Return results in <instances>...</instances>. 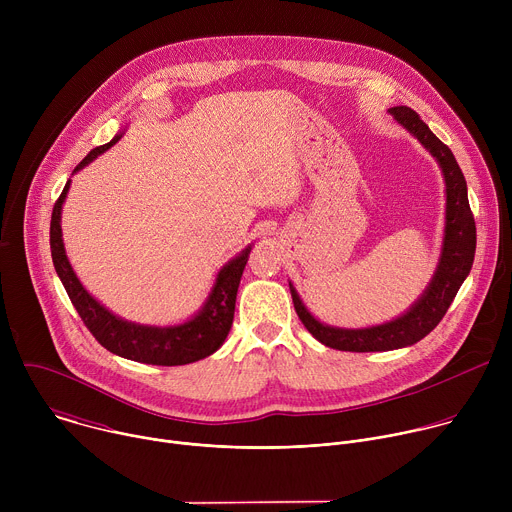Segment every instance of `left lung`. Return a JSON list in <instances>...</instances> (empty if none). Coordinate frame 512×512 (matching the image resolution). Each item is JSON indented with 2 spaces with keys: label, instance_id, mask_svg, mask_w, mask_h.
I'll list each match as a JSON object with an SVG mask.
<instances>
[{
  "label": "left lung",
  "instance_id": "left-lung-1",
  "mask_svg": "<svg viewBox=\"0 0 512 512\" xmlns=\"http://www.w3.org/2000/svg\"><path fill=\"white\" fill-rule=\"evenodd\" d=\"M389 113L403 129H407L423 145L442 170L446 182V227L442 253L440 259H437V267L431 281L427 283L417 302L395 320L369 328H336L320 322L306 308V304L298 296L296 287L289 283L294 308L302 324L318 342L336 350L379 352L405 348L419 342L446 316L460 285L468 277L474 263L476 225L468 202L466 178L452 150L431 133V129L419 119V115L413 109L391 107Z\"/></svg>",
  "mask_w": 512,
  "mask_h": 512
}]
</instances>
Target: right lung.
<instances>
[{
    "label": "right lung",
    "mask_w": 512,
    "mask_h": 512,
    "mask_svg": "<svg viewBox=\"0 0 512 512\" xmlns=\"http://www.w3.org/2000/svg\"><path fill=\"white\" fill-rule=\"evenodd\" d=\"M121 135L123 133L119 131L109 143L91 150L72 174L81 172L97 156L107 152L111 145H115L121 139ZM68 188H70V180L66 182L60 198L52 208V221H50L52 263L72 306L77 308L85 326L99 340V344L117 356H123L135 362H145V364H158V367L190 364L210 356L212 352L221 348L233 326L237 289L251 253V245L221 267V271L216 273L214 285L210 289L206 302L186 322L174 324V326H150V324L129 322L115 316L111 310H107L99 300H95L89 294L66 257L60 218H62V204L66 200Z\"/></svg>",
    "instance_id": "right-lung-1"
}]
</instances>
